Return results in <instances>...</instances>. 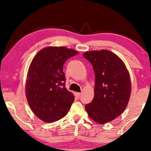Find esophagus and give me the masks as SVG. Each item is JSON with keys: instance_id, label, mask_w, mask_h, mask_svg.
<instances>
[{"instance_id": "1", "label": "esophagus", "mask_w": 151, "mask_h": 151, "mask_svg": "<svg viewBox=\"0 0 151 151\" xmlns=\"http://www.w3.org/2000/svg\"><path fill=\"white\" fill-rule=\"evenodd\" d=\"M75 96L77 97V98H80V96H81V93H75Z\"/></svg>"}]
</instances>
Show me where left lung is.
Instances as JSON below:
<instances>
[{"label": "left lung", "instance_id": "left-lung-1", "mask_svg": "<svg viewBox=\"0 0 151 151\" xmlns=\"http://www.w3.org/2000/svg\"><path fill=\"white\" fill-rule=\"evenodd\" d=\"M95 73L94 98L85 106L91 119L104 124L113 120L127 108L131 92L129 72L120 58L102 49L83 53Z\"/></svg>", "mask_w": 151, "mask_h": 151}]
</instances>
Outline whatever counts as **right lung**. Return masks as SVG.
<instances>
[{"label": "right lung", "mask_w": 151, "mask_h": 151, "mask_svg": "<svg viewBox=\"0 0 151 151\" xmlns=\"http://www.w3.org/2000/svg\"><path fill=\"white\" fill-rule=\"evenodd\" d=\"M65 47H47L39 51L29 67L25 94L33 113L45 122H54L67 114L74 101L65 87L63 67L78 54Z\"/></svg>", "instance_id": "obj_1"}]
</instances>
